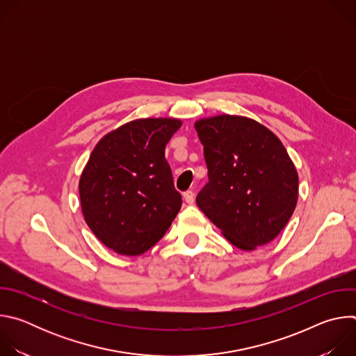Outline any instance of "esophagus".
<instances>
[{
	"instance_id": "obj_1",
	"label": "esophagus",
	"mask_w": 356,
	"mask_h": 356,
	"mask_svg": "<svg viewBox=\"0 0 356 356\" xmlns=\"http://www.w3.org/2000/svg\"><path fill=\"white\" fill-rule=\"evenodd\" d=\"M183 197H184V200H186L187 204H193V202H194V193H193L191 190L186 191V193L183 194Z\"/></svg>"
}]
</instances>
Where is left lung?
<instances>
[{
    "instance_id": "left-lung-1",
    "label": "left lung",
    "mask_w": 356,
    "mask_h": 356,
    "mask_svg": "<svg viewBox=\"0 0 356 356\" xmlns=\"http://www.w3.org/2000/svg\"><path fill=\"white\" fill-rule=\"evenodd\" d=\"M210 181L195 202L242 250L273 241L291 218L298 175L282 140L261 122L221 114L194 122Z\"/></svg>"
}]
</instances>
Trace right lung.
<instances>
[{
  "label": "right lung",
  "mask_w": 356,
  "mask_h": 356,
  "mask_svg": "<svg viewBox=\"0 0 356 356\" xmlns=\"http://www.w3.org/2000/svg\"><path fill=\"white\" fill-rule=\"evenodd\" d=\"M177 118H139L98 140L79 180L88 228L120 255L138 257L163 238L181 207L165 147Z\"/></svg>",
  "instance_id": "add662e5"
}]
</instances>
